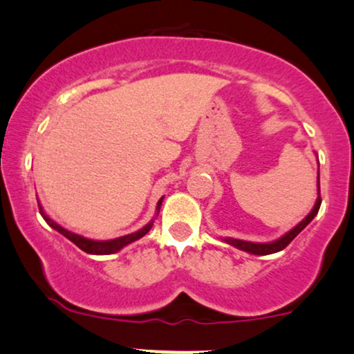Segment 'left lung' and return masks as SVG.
Listing matches in <instances>:
<instances>
[{
    "instance_id": "obj_1",
    "label": "left lung",
    "mask_w": 354,
    "mask_h": 354,
    "mask_svg": "<svg viewBox=\"0 0 354 354\" xmlns=\"http://www.w3.org/2000/svg\"><path fill=\"white\" fill-rule=\"evenodd\" d=\"M319 186V197L317 201H315V205L314 209L310 210V214L306 216V218L301 221V223H298L295 226L293 230H290L288 233L285 234V236H281L280 239H277V241L273 243H266V244H261V243H249V241H241V239H233V238H226L225 241L228 244H232V246L241 249V251H246L249 254H257V256H267V254H273V252H279L281 251V249H285L288 244L293 241V239L298 236V234L303 232V230L308 226L310 221H313V218L315 215H317V212L320 209V185Z\"/></svg>"
}]
</instances>
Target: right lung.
Masks as SVG:
<instances>
[{
    "label": "right lung",
    "mask_w": 354,
    "mask_h": 354,
    "mask_svg": "<svg viewBox=\"0 0 354 354\" xmlns=\"http://www.w3.org/2000/svg\"><path fill=\"white\" fill-rule=\"evenodd\" d=\"M162 201H163V197L158 201L157 210H160ZM39 209H40V215L44 216V220L51 226V228L56 230V232L61 233V234H63V236L68 238L69 241H73L75 246H77L79 249H82L84 252L97 254V256H105V254H115L118 251H121V249L124 248V246H128V244L138 241V239L145 236V234L150 232V228H152V225H153V221H150V223L145 225L144 228H140L139 232L126 234V236H121V238H116V239H110V241H93V239H87V238L81 236V234H75V233L68 232V230L63 228V226L58 225V223H56V221L51 220L50 216L45 214L44 209H41L40 204H39Z\"/></svg>",
    "instance_id": "obj_1"
}]
</instances>
